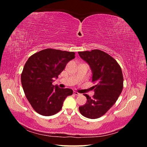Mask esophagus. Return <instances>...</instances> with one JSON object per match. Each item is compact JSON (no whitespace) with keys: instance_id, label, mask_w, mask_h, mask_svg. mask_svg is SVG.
Segmentation results:
<instances>
[{"instance_id":"obj_1","label":"esophagus","mask_w":147,"mask_h":147,"mask_svg":"<svg viewBox=\"0 0 147 147\" xmlns=\"http://www.w3.org/2000/svg\"><path fill=\"white\" fill-rule=\"evenodd\" d=\"M74 94L75 95H76V96L80 95V94L79 92H77V91H74Z\"/></svg>"}]
</instances>
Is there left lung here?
<instances>
[{
	"label": "left lung",
	"mask_w": 147,
	"mask_h": 147,
	"mask_svg": "<svg viewBox=\"0 0 147 147\" xmlns=\"http://www.w3.org/2000/svg\"><path fill=\"white\" fill-rule=\"evenodd\" d=\"M79 56L90 65L94 94H88L86 103L79 107L80 113L88 118L96 119L103 116L112 107L121 94L123 88L121 68L114 58L99 50L78 52Z\"/></svg>",
	"instance_id": "8db88e82"
}]
</instances>
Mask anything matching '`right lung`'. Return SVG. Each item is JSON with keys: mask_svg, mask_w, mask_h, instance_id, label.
<instances>
[{"mask_svg": "<svg viewBox=\"0 0 147 147\" xmlns=\"http://www.w3.org/2000/svg\"><path fill=\"white\" fill-rule=\"evenodd\" d=\"M75 53L47 48L29 57L21 80L24 94L35 112L43 116L59 112L67 97L73 94L69 88H60L52 84L53 78L65 69Z\"/></svg>", "mask_w": 147, "mask_h": 147, "instance_id": "1", "label": "right lung"}]
</instances>
